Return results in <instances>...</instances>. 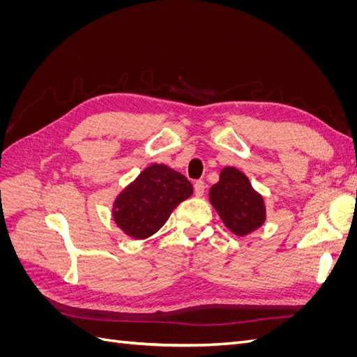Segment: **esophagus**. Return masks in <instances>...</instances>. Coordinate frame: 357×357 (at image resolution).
<instances>
[{
    "instance_id": "obj_1",
    "label": "esophagus",
    "mask_w": 357,
    "mask_h": 357,
    "mask_svg": "<svg viewBox=\"0 0 357 357\" xmlns=\"http://www.w3.org/2000/svg\"><path fill=\"white\" fill-rule=\"evenodd\" d=\"M193 190H195L197 197H202L204 192H205V183L201 181V180L195 181V185H193Z\"/></svg>"
}]
</instances>
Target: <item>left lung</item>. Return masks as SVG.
<instances>
[{
	"instance_id": "8db88e82",
	"label": "left lung",
	"mask_w": 357,
	"mask_h": 357,
	"mask_svg": "<svg viewBox=\"0 0 357 357\" xmlns=\"http://www.w3.org/2000/svg\"><path fill=\"white\" fill-rule=\"evenodd\" d=\"M208 195L223 225L236 236L255 232L266 220L264 197L253 189L244 172L234 167L220 171L219 181L210 188Z\"/></svg>"
}]
</instances>
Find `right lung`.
<instances>
[{"instance_id":"right-lung-1","label":"right lung","mask_w":357,"mask_h":357,"mask_svg":"<svg viewBox=\"0 0 357 357\" xmlns=\"http://www.w3.org/2000/svg\"><path fill=\"white\" fill-rule=\"evenodd\" d=\"M192 193V183L185 176L164 164H153L116 197L113 220L125 235L146 240L165 225L172 210Z\"/></svg>"}]
</instances>
